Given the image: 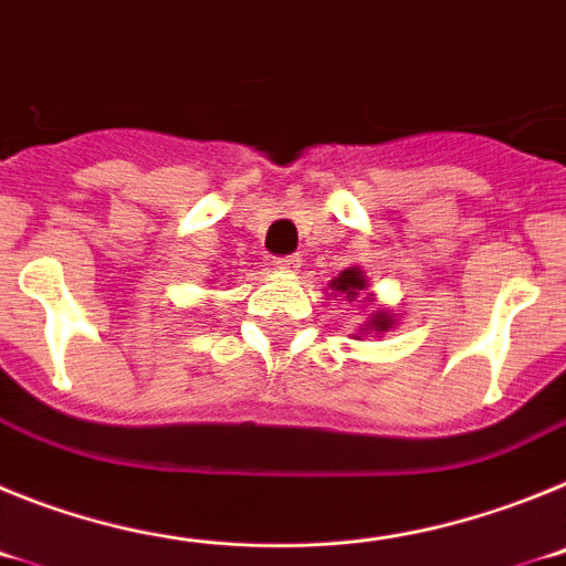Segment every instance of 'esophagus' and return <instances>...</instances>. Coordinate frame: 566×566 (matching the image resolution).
<instances>
[{
	"label": "esophagus",
	"instance_id": "34e87169",
	"mask_svg": "<svg viewBox=\"0 0 566 566\" xmlns=\"http://www.w3.org/2000/svg\"><path fill=\"white\" fill-rule=\"evenodd\" d=\"M274 266H277L280 272L294 274V272H300V266H303V258H300V254H283V258L274 260Z\"/></svg>",
	"mask_w": 566,
	"mask_h": 566
}]
</instances>
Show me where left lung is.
Listing matches in <instances>:
<instances>
[{
  "label": "left lung",
  "mask_w": 566,
  "mask_h": 566,
  "mask_svg": "<svg viewBox=\"0 0 566 566\" xmlns=\"http://www.w3.org/2000/svg\"><path fill=\"white\" fill-rule=\"evenodd\" d=\"M328 289H332V294H345L348 300H354L359 292H363V289H368V280H365L363 269L348 266L339 272V277H334L332 283H328ZM368 303H371V297H368ZM365 328H371V332L382 334V332H388V328H394V317L379 308V312H374L371 317H368Z\"/></svg>",
  "instance_id": "obj_1"
}]
</instances>
